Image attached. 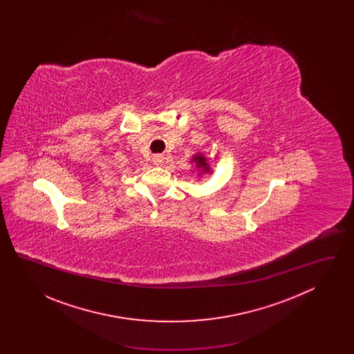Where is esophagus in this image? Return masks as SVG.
<instances>
[{
    "label": "esophagus",
    "instance_id": "1",
    "mask_svg": "<svg viewBox=\"0 0 354 354\" xmlns=\"http://www.w3.org/2000/svg\"><path fill=\"white\" fill-rule=\"evenodd\" d=\"M152 162H153V165H156V166H162L163 162H165V156H163V155H155V156L152 158Z\"/></svg>",
    "mask_w": 354,
    "mask_h": 354
}]
</instances>
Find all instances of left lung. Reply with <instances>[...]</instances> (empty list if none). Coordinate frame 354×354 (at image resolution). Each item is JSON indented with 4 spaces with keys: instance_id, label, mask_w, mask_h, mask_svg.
I'll use <instances>...</instances> for the list:
<instances>
[{
    "instance_id": "1",
    "label": "left lung",
    "mask_w": 354,
    "mask_h": 354,
    "mask_svg": "<svg viewBox=\"0 0 354 354\" xmlns=\"http://www.w3.org/2000/svg\"><path fill=\"white\" fill-rule=\"evenodd\" d=\"M192 162L196 163V167L199 169H202V172H209V166L207 163V158L203 155V153H196L192 156Z\"/></svg>"
}]
</instances>
